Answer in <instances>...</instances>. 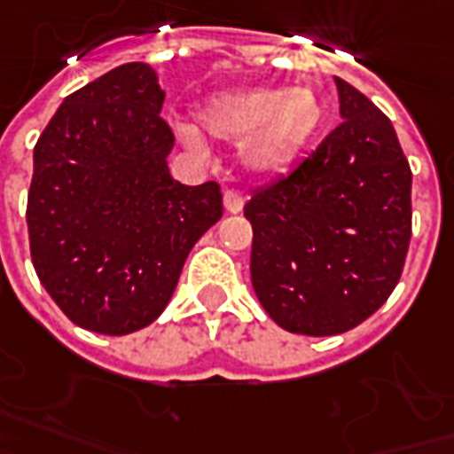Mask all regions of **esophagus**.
Returning <instances> with one entry per match:
<instances>
[{
	"mask_svg": "<svg viewBox=\"0 0 454 454\" xmlns=\"http://www.w3.org/2000/svg\"><path fill=\"white\" fill-rule=\"evenodd\" d=\"M243 204L245 197L240 192H236V190H226V192H223V207H226V211H231V214H240V211H243Z\"/></svg>",
	"mask_w": 454,
	"mask_h": 454,
	"instance_id": "34e87169",
	"label": "esophagus"
}]
</instances>
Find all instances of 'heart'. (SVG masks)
<instances>
[{"label":"heart","mask_w":454,"mask_h":454,"mask_svg":"<svg viewBox=\"0 0 454 454\" xmlns=\"http://www.w3.org/2000/svg\"><path fill=\"white\" fill-rule=\"evenodd\" d=\"M322 100L310 89H247L221 93L197 113L204 134L218 142H243L245 166L254 173H277L291 163L322 122ZM183 142L204 149L197 129L183 127Z\"/></svg>","instance_id":"heart-1"}]
</instances>
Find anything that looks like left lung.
I'll list each match as a JSON object with an SVG mask.
<instances>
[{
	"label": "left lung",
	"mask_w": 454,
	"mask_h": 454,
	"mask_svg": "<svg viewBox=\"0 0 454 454\" xmlns=\"http://www.w3.org/2000/svg\"><path fill=\"white\" fill-rule=\"evenodd\" d=\"M341 122L245 204L253 288L278 327L332 337L397 286L411 240V168L387 115L334 79Z\"/></svg>",
	"instance_id": "1"
}]
</instances>
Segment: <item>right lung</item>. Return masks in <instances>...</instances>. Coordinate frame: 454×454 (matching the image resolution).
<instances>
[{
	"label": "right lung",
	"instance_id": "obj_1",
	"mask_svg": "<svg viewBox=\"0 0 454 454\" xmlns=\"http://www.w3.org/2000/svg\"><path fill=\"white\" fill-rule=\"evenodd\" d=\"M166 93L144 62L74 90L33 151L30 260L83 330L129 334L166 310L187 254L221 214V187L177 183Z\"/></svg>",
	"mask_w": 454,
	"mask_h": 454
}]
</instances>
